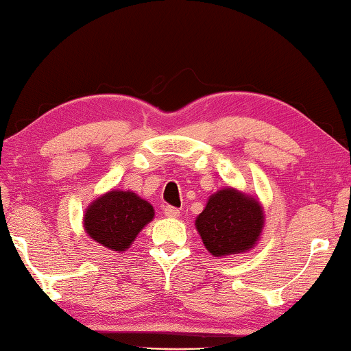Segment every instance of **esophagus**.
<instances>
[{"instance_id": "esophagus-1", "label": "esophagus", "mask_w": 351, "mask_h": 351, "mask_svg": "<svg viewBox=\"0 0 351 351\" xmlns=\"http://www.w3.org/2000/svg\"><path fill=\"white\" fill-rule=\"evenodd\" d=\"M164 215L169 217V218H180L181 212H180V209H176V207H173V206H165L164 207Z\"/></svg>"}]
</instances>
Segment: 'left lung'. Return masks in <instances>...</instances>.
Wrapping results in <instances>:
<instances>
[{
	"instance_id": "1",
	"label": "left lung",
	"mask_w": 351,
	"mask_h": 351,
	"mask_svg": "<svg viewBox=\"0 0 351 351\" xmlns=\"http://www.w3.org/2000/svg\"><path fill=\"white\" fill-rule=\"evenodd\" d=\"M195 228L213 257H229L255 247L265 228V212L258 198L223 187L207 199Z\"/></svg>"
}]
</instances>
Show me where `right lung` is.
Here are the masks:
<instances>
[{
    "instance_id": "add662e5",
    "label": "right lung",
    "mask_w": 351,
    "mask_h": 351,
    "mask_svg": "<svg viewBox=\"0 0 351 351\" xmlns=\"http://www.w3.org/2000/svg\"><path fill=\"white\" fill-rule=\"evenodd\" d=\"M153 218V206L138 193L132 190H110L86 207L83 229L100 246L122 252L132 246Z\"/></svg>"
}]
</instances>
